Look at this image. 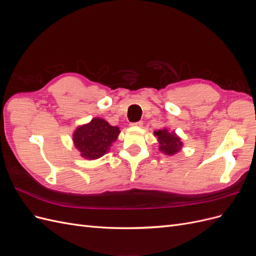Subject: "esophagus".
Returning a JSON list of instances; mask_svg holds the SVG:
<instances>
[{"label": "esophagus", "mask_w": 256, "mask_h": 256, "mask_svg": "<svg viewBox=\"0 0 256 256\" xmlns=\"http://www.w3.org/2000/svg\"><path fill=\"white\" fill-rule=\"evenodd\" d=\"M131 125H132V126H136V127H141V126L143 125V122H142V120H140V122H136L131 124Z\"/></svg>", "instance_id": "esophagus-1"}]
</instances>
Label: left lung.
I'll use <instances>...</instances> for the list:
<instances>
[{"label":"left lung","instance_id":"obj_1","mask_svg":"<svg viewBox=\"0 0 256 256\" xmlns=\"http://www.w3.org/2000/svg\"><path fill=\"white\" fill-rule=\"evenodd\" d=\"M154 134L158 138L159 150L168 156L180 152L182 148V138L174 131H170L166 128L154 131Z\"/></svg>","mask_w":256,"mask_h":256}]
</instances>
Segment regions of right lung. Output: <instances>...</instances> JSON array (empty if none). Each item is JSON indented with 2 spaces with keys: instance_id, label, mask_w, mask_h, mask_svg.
I'll return each mask as SVG.
<instances>
[{
  "instance_id": "1",
  "label": "right lung",
  "mask_w": 256,
  "mask_h": 256,
  "mask_svg": "<svg viewBox=\"0 0 256 256\" xmlns=\"http://www.w3.org/2000/svg\"><path fill=\"white\" fill-rule=\"evenodd\" d=\"M120 130L106 120L95 118L74 131L72 141L81 157L96 160L110 150L112 143L118 140Z\"/></svg>"
}]
</instances>
